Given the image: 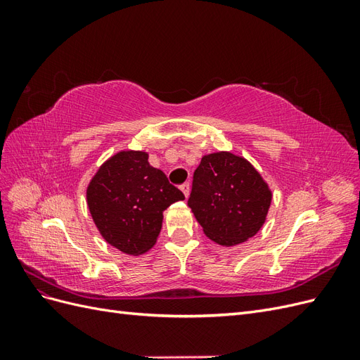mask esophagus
I'll return each instance as SVG.
<instances>
[{"label": "esophagus", "mask_w": 360, "mask_h": 360, "mask_svg": "<svg viewBox=\"0 0 360 360\" xmlns=\"http://www.w3.org/2000/svg\"><path fill=\"white\" fill-rule=\"evenodd\" d=\"M180 189H181V192L184 193V197H189V192H191V184L189 183H183L181 186H180Z\"/></svg>", "instance_id": "obj_1"}]
</instances>
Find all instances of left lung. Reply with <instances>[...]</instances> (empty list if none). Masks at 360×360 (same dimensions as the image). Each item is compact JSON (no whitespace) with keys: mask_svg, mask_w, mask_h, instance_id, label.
<instances>
[{"mask_svg":"<svg viewBox=\"0 0 360 360\" xmlns=\"http://www.w3.org/2000/svg\"><path fill=\"white\" fill-rule=\"evenodd\" d=\"M270 202L271 192L258 171L233 153L207 155L193 172L188 205L205 236L222 246L254 237Z\"/></svg>","mask_w":360,"mask_h":360,"instance_id":"8db88e82","label":"left lung"}]
</instances>
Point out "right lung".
I'll use <instances>...</instances> for the list:
<instances>
[{
    "label": "right lung",
    "mask_w": 360,
    "mask_h": 360,
    "mask_svg": "<svg viewBox=\"0 0 360 360\" xmlns=\"http://www.w3.org/2000/svg\"><path fill=\"white\" fill-rule=\"evenodd\" d=\"M183 192L148 163L144 151H120L90 181L86 202L105 240L129 255L144 254L160 233L163 210Z\"/></svg>",
    "instance_id": "obj_1"
}]
</instances>
